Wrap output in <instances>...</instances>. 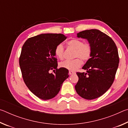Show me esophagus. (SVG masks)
Wrapping results in <instances>:
<instances>
[{
    "mask_svg": "<svg viewBox=\"0 0 128 128\" xmlns=\"http://www.w3.org/2000/svg\"><path fill=\"white\" fill-rule=\"evenodd\" d=\"M74 73H75V72H73V71H71V70H69V74H70V75L73 74H74Z\"/></svg>",
    "mask_w": 128,
    "mask_h": 128,
    "instance_id": "1",
    "label": "esophagus"
}]
</instances>
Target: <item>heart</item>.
I'll use <instances>...</instances> for the list:
<instances>
[{"instance_id": "heart-1", "label": "heart", "mask_w": 128, "mask_h": 128, "mask_svg": "<svg viewBox=\"0 0 128 128\" xmlns=\"http://www.w3.org/2000/svg\"><path fill=\"white\" fill-rule=\"evenodd\" d=\"M66 44L69 48L74 50L73 57L77 58L73 60H66L61 62L59 64L60 67L70 70H74L82 64L81 60L86 62L90 59L92 54V47L89 43H84L82 40L74 38L68 40ZM64 48L62 43L58 44L55 48V55L60 59L64 58Z\"/></svg>"}]
</instances>
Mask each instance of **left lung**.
Returning <instances> with one entry per match:
<instances>
[{
    "label": "left lung",
    "instance_id": "left-lung-1",
    "mask_svg": "<svg viewBox=\"0 0 128 128\" xmlns=\"http://www.w3.org/2000/svg\"><path fill=\"white\" fill-rule=\"evenodd\" d=\"M77 37L88 40L92 54L82 67L86 72H77L75 89L82 98L92 100L104 94L113 84L119 63L118 48L111 37L97 29L80 32Z\"/></svg>",
    "mask_w": 128,
    "mask_h": 128
}]
</instances>
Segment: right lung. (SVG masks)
<instances>
[{"mask_svg": "<svg viewBox=\"0 0 128 128\" xmlns=\"http://www.w3.org/2000/svg\"><path fill=\"white\" fill-rule=\"evenodd\" d=\"M66 38L62 34H42L28 39L22 46L19 64L24 81L43 100L54 98L69 77L68 69L57 68L55 54L56 46Z\"/></svg>", "mask_w": 128, "mask_h": 128, "instance_id": "right-lung-1", "label": "right lung"}]
</instances>
